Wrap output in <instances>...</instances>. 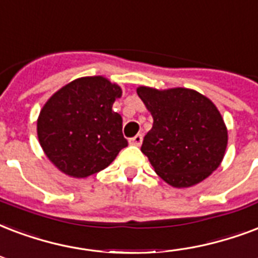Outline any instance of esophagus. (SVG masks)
I'll list each match as a JSON object with an SVG mask.
<instances>
[{
	"label": "esophagus",
	"mask_w": 258,
	"mask_h": 258,
	"mask_svg": "<svg viewBox=\"0 0 258 258\" xmlns=\"http://www.w3.org/2000/svg\"><path fill=\"white\" fill-rule=\"evenodd\" d=\"M142 141H143V135L142 134H138V135H135L134 138H131L128 142L130 145H134V146H141V145H142Z\"/></svg>",
	"instance_id": "1"
}]
</instances>
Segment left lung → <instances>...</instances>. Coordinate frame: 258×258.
Instances as JSON below:
<instances>
[{
    "mask_svg": "<svg viewBox=\"0 0 258 258\" xmlns=\"http://www.w3.org/2000/svg\"><path fill=\"white\" fill-rule=\"evenodd\" d=\"M137 93L154 120L141 150L155 173L174 188L211 176L227 147V127L215 104L188 88L139 86Z\"/></svg>",
    "mask_w": 258,
    "mask_h": 258,
    "instance_id": "8db88e82",
    "label": "left lung"
}]
</instances>
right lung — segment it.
Masks as SVG:
<instances>
[{
	"mask_svg": "<svg viewBox=\"0 0 258 258\" xmlns=\"http://www.w3.org/2000/svg\"><path fill=\"white\" fill-rule=\"evenodd\" d=\"M121 88L103 76L81 77L56 90L37 117V139L60 172L86 178L103 170L127 141L112 105Z\"/></svg>",
	"mask_w": 258,
	"mask_h": 258,
	"instance_id": "obj_1",
	"label": "right lung"
}]
</instances>
